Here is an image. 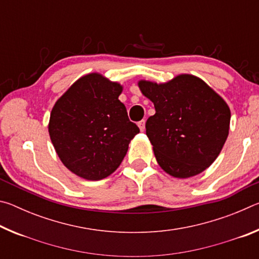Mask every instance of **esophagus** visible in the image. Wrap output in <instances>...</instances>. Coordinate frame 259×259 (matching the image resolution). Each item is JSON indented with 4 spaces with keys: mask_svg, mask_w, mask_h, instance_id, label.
Segmentation results:
<instances>
[{
    "mask_svg": "<svg viewBox=\"0 0 259 259\" xmlns=\"http://www.w3.org/2000/svg\"><path fill=\"white\" fill-rule=\"evenodd\" d=\"M137 124H138V126H139V129H140V131H144V130H145V121H144V120H142V121H139Z\"/></svg>",
    "mask_w": 259,
    "mask_h": 259,
    "instance_id": "obj_1",
    "label": "esophagus"
}]
</instances>
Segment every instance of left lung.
Listing matches in <instances>:
<instances>
[{
    "mask_svg": "<svg viewBox=\"0 0 259 259\" xmlns=\"http://www.w3.org/2000/svg\"><path fill=\"white\" fill-rule=\"evenodd\" d=\"M138 85L155 107L145 126L161 168L172 177L188 178L211 165L229 136L231 111L225 100L190 74Z\"/></svg>",
    "mask_w": 259,
    "mask_h": 259,
    "instance_id": "1",
    "label": "left lung"
}]
</instances>
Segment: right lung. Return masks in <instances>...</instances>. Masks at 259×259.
<instances>
[{"label":"right lung","mask_w":259,"mask_h":259,"mask_svg":"<svg viewBox=\"0 0 259 259\" xmlns=\"http://www.w3.org/2000/svg\"><path fill=\"white\" fill-rule=\"evenodd\" d=\"M122 87L97 73L82 76L57 100L49 135L64 165L78 177L100 181L119 168L139 133L119 100Z\"/></svg>","instance_id":"1"}]
</instances>
